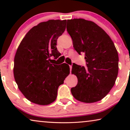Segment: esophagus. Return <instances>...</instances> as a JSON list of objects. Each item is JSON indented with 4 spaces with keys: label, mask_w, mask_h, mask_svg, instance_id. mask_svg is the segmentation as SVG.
<instances>
[{
    "label": "esophagus",
    "mask_w": 130,
    "mask_h": 130,
    "mask_svg": "<svg viewBox=\"0 0 130 130\" xmlns=\"http://www.w3.org/2000/svg\"><path fill=\"white\" fill-rule=\"evenodd\" d=\"M72 66H70V72L71 73V72H72Z\"/></svg>",
    "instance_id": "1"
}]
</instances>
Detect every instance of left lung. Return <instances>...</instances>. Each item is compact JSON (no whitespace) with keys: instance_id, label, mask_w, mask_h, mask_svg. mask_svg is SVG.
I'll list each match as a JSON object with an SVG mask.
<instances>
[{"instance_id":"left-lung-1","label":"left lung","mask_w":130,"mask_h":130,"mask_svg":"<svg viewBox=\"0 0 130 130\" xmlns=\"http://www.w3.org/2000/svg\"><path fill=\"white\" fill-rule=\"evenodd\" d=\"M67 31L73 47L85 53L87 67L73 64L72 73L77 84L71 89L80 102L93 103L104 98L115 84L118 72V54L109 35L95 23L84 19L67 20Z\"/></svg>"}]
</instances>
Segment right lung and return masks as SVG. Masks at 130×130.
<instances>
[{"instance_id": "obj_1", "label": "right lung", "mask_w": 130, "mask_h": 130, "mask_svg": "<svg viewBox=\"0 0 130 130\" xmlns=\"http://www.w3.org/2000/svg\"><path fill=\"white\" fill-rule=\"evenodd\" d=\"M66 20H49L31 28L21 42L14 58L13 74L19 89L28 100L47 105L56 100L60 85L70 68L51 63L61 54L57 41L66 29Z\"/></svg>"}]
</instances>
